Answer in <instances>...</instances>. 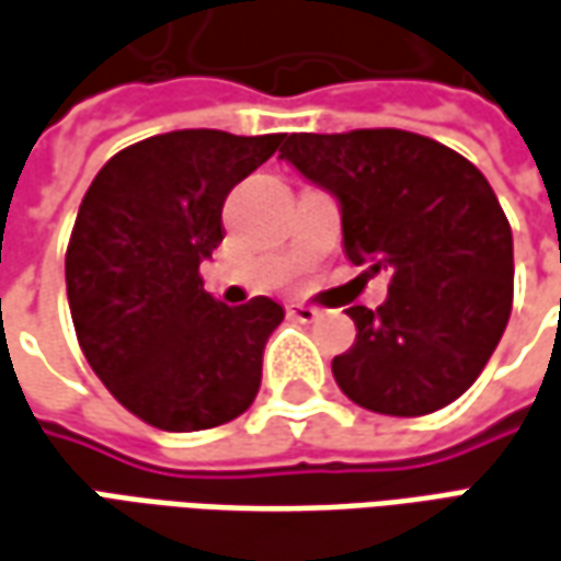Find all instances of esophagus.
<instances>
[{
    "mask_svg": "<svg viewBox=\"0 0 561 561\" xmlns=\"http://www.w3.org/2000/svg\"><path fill=\"white\" fill-rule=\"evenodd\" d=\"M288 316L297 319V322H316V319L322 316V310H316L310 304H291V307H288Z\"/></svg>",
    "mask_w": 561,
    "mask_h": 561,
    "instance_id": "1",
    "label": "esophagus"
}]
</instances>
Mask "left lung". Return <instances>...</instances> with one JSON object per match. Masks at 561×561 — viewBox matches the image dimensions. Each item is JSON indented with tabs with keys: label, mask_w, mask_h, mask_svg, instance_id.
<instances>
[{
	"label": "left lung",
	"mask_w": 561,
	"mask_h": 561,
	"mask_svg": "<svg viewBox=\"0 0 561 561\" xmlns=\"http://www.w3.org/2000/svg\"><path fill=\"white\" fill-rule=\"evenodd\" d=\"M279 159L337 196L346 257L390 273L377 310H346L356 341L331 362L337 387L392 417L451 405L513 310V232L485 174L402 128L288 135Z\"/></svg>",
	"instance_id": "8db88e82"
}]
</instances>
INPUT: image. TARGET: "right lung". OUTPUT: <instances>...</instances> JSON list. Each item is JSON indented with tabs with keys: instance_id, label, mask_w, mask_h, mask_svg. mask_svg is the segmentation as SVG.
I'll use <instances>...</instances> for the list:
<instances>
[{
	"instance_id": "right-lung-1",
	"label": "right lung",
	"mask_w": 561,
	"mask_h": 561,
	"mask_svg": "<svg viewBox=\"0 0 561 561\" xmlns=\"http://www.w3.org/2000/svg\"><path fill=\"white\" fill-rule=\"evenodd\" d=\"M285 135L184 128L119 150L91 181L67 245L76 337L104 387L144 424L211 430L249 411L282 307H227L199 264L224 239V199Z\"/></svg>"
}]
</instances>
